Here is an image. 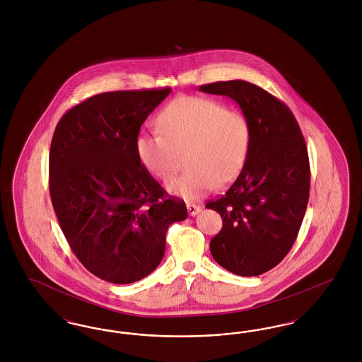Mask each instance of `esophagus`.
<instances>
[{
	"label": "esophagus",
	"mask_w": 362,
	"mask_h": 362,
	"mask_svg": "<svg viewBox=\"0 0 362 362\" xmlns=\"http://www.w3.org/2000/svg\"><path fill=\"white\" fill-rule=\"evenodd\" d=\"M187 211H189V216H197L201 211V206L187 202Z\"/></svg>",
	"instance_id": "obj_1"
}]
</instances>
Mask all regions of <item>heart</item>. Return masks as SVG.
<instances>
[{"label":"heart","instance_id":"obj_1","mask_svg":"<svg viewBox=\"0 0 362 362\" xmlns=\"http://www.w3.org/2000/svg\"><path fill=\"white\" fill-rule=\"evenodd\" d=\"M156 124L160 134H139L136 155L146 173L164 180L185 153L187 168L167 185L176 195L197 199L214 185L225 186L247 160L250 123L240 111L214 99L179 96L160 111Z\"/></svg>","mask_w":362,"mask_h":362}]
</instances>
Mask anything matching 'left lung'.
Segmentation results:
<instances>
[{
  "label": "left lung",
  "mask_w": 362,
  "mask_h": 362,
  "mask_svg": "<svg viewBox=\"0 0 362 362\" xmlns=\"http://www.w3.org/2000/svg\"><path fill=\"white\" fill-rule=\"evenodd\" d=\"M199 90L235 100L251 130L248 156L236 180L206 204L223 218L210 252L233 274L260 276L291 251L307 210L305 139L289 107L260 86L232 80L201 86Z\"/></svg>",
  "instance_id": "1"
}]
</instances>
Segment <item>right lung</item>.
Returning <instances> with one entry per match:
<instances>
[{
  "instance_id": "1",
  "label": "right lung",
  "mask_w": 362,
  "mask_h": 362,
  "mask_svg": "<svg viewBox=\"0 0 362 362\" xmlns=\"http://www.w3.org/2000/svg\"><path fill=\"white\" fill-rule=\"evenodd\" d=\"M171 88L117 90L74 105L50 148V197L71 251L86 270L112 284L149 276L165 252L168 226L187 218L136 155L148 115Z\"/></svg>"
}]
</instances>
